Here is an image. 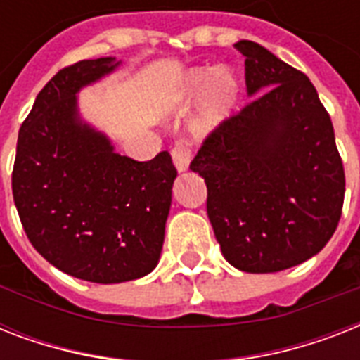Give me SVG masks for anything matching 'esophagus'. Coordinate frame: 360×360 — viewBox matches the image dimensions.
<instances>
[{
  "label": "esophagus",
  "mask_w": 360,
  "mask_h": 360,
  "mask_svg": "<svg viewBox=\"0 0 360 360\" xmlns=\"http://www.w3.org/2000/svg\"><path fill=\"white\" fill-rule=\"evenodd\" d=\"M172 158H174V164L177 172H185L188 168L192 158V149L188 143L185 141H177L174 147H172Z\"/></svg>",
  "instance_id": "34e87169"
}]
</instances>
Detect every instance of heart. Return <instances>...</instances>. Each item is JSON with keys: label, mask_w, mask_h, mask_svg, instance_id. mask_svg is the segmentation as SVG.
<instances>
[{"label": "heart", "mask_w": 360, "mask_h": 360, "mask_svg": "<svg viewBox=\"0 0 360 360\" xmlns=\"http://www.w3.org/2000/svg\"><path fill=\"white\" fill-rule=\"evenodd\" d=\"M205 95V103L196 121L198 132H211L231 114L239 95V84L230 70H194L186 80V97L198 98Z\"/></svg>", "instance_id": "heart-1"}]
</instances>
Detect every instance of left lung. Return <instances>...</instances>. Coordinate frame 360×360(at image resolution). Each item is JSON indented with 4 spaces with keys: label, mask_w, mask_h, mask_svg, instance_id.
Returning a JSON list of instances; mask_svg holds the SVG:
<instances>
[{
    "label": "left lung",
    "mask_w": 360,
    "mask_h": 360,
    "mask_svg": "<svg viewBox=\"0 0 360 360\" xmlns=\"http://www.w3.org/2000/svg\"><path fill=\"white\" fill-rule=\"evenodd\" d=\"M236 48L252 101L205 136L191 169L207 185V217L226 259L246 273H276L329 243L346 175L312 82L257 42Z\"/></svg>",
    "instance_id": "left-lung-1"
}]
</instances>
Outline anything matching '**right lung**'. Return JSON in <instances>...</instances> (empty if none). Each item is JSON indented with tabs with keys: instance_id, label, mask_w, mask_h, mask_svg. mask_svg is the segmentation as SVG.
Returning <instances> with one entry per match:
<instances>
[{
	"instance_id": "obj_1",
	"label": "right lung",
	"mask_w": 360,
	"mask_h": 360,
	"mask_svg": "<svg viewBox=\"0 0 360 360\" xmlns=\"http://www.w3.org/2000/svg\"><path fill=\"white\" fill-rule=\"evenodd\" d=\"M82 59L53 76L20 127L13 198L30 243L59 271L117 284L157 267L177 177L168 151L138 162L78 120L76 93L117 67Z\"/></svg>"
}]
</instances>
